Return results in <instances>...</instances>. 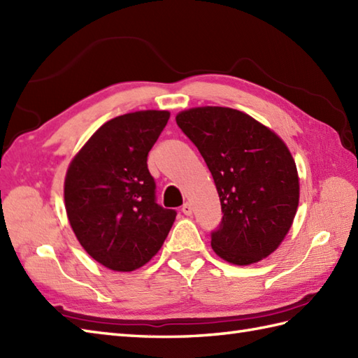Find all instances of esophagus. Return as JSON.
<instances>
[{
  "label": "esophagus",
  "instance_id": "1",
  "mask_svg": "<svg viewBox=\"0 0 358 358\" xmlns=\"http://www.w3.org/2000/svg\"><path fill=\"white\" fill-rule=\"evenodd\" d=\"M181 212H183L185 215H192V206H191V203H185L183 206H181Z\"/></svg>",
  "mask_w": 358,
  "mask_h": 358
}]
</instances>
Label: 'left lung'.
<instances>
[{"label":"left lung","mask_w":358,"mask_h":358,"mask_svg":"<svg viewBox=\"0 0 358 358\" xmlns=\"http://www.w3.org/2000/svg\"><path fill=\"white\" fill-rule=\"evenodd\" d=\"M177 124L206 162L223 218L210 232L218 257L234 264L260 262L291 229L300 186L291 152L252 117L229 108H195Z\"/></svg>","instance_id":"obj_1"}]
</instances>
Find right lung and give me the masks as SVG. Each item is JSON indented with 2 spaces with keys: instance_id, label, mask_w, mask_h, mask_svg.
<instances>
[{
  "instance_id": "right-lung-1",
  "label": "right lung",
  "mask_w": 358,
  "mask_h": 358,
  "mask_svg": "<svg viewBox=\"0 0 358 358\" xmlns=\"http://www.w3.org/2000/svg\"><path fill=\"white\" fill-rule=\"evenodd\" d=\"M169 120L166 110L115 117L90 136L67 169L66 212L80 245L112 271L141 268L177 217L157 203L148 154Z\"/></svg>"
}]
</instances>
